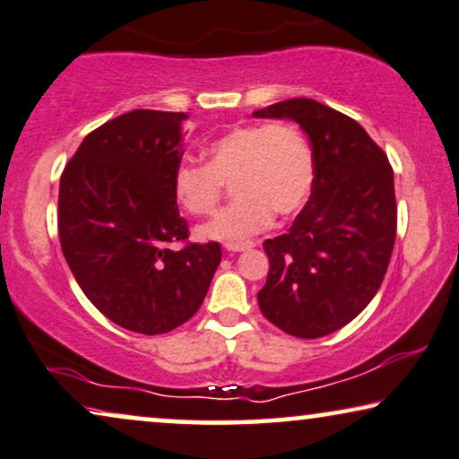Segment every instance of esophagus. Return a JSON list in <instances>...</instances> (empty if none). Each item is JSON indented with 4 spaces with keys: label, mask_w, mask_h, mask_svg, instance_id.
<instances>
[{
    "label": "esophagus",
    "mask_w": 459,
    "mask_h": 459,
    "mask_svg": "<svg viewBox=\"0 0 459 459\" xmlns=\"http://www.w3.org/2000/svg\"><path fill=\"white\" fill-rule=\"evenodd\" d=\"M254 243H249V241H246V243H226V249H229V252H243V249H249L252 247Z\"/></svg>",
    "instance_id": "obj_1"
}]
</instances>
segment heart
Listing matches in <instances>:
<instances>
[{"label":"heart","mask_w":459,"mask_h":459,"mask_svg":"<svg viewBox=\"0 0 459 459\" xmlns=\"http://www.w3.org/2000/svg\"><path fill=\"white\" fill-rule=\"evenodd\" d=\"M205 152L207 165L184 160L173 171L171 190L179 207L193 216L212 213L230 179L237 201L199 226L201 239L246 241L269 229L273 212L290 218L309 201L316 162L297 125L235 126Z\"/></svg>","instance_id":"heart-1"}]
</instances>
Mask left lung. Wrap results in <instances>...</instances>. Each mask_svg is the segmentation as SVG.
Instances as JSON below:
<instances>
[{"label": "left lung", "mask_w": 459, "mask_h": 459, "mask_svg": "<svg viewBox=\"0 0 459 459\" xmlns=\"http://www.w3.org/2000/svg\"><path fill=\"white\" fill-rule=\"evenodd\" d=\"M254 116L299 123L316 162L303 212L263 246L260 311L283 333L320 339L362 313L384 281L396 239L392 165L356 120L320 101L297 97Z\"/></svg>", "instance_id": "left-lung-1"}]
</instances>
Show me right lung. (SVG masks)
Listing matches in <instances>:
<instances>
[{
    "label": "right lung",
    "instance_id": "add662e5",
    "mask_svg": "<svg viewBox=\"0 0 459 459\" xmlns=\"http://www.w3.org/2000/svg\"><path fill=\"white\" fill-rule=\"evenodd\" d=\"M184 112L133 109L84 137L59 186L63 256L86 299L139 334L182 326L199 309L222 249L188 239L171 178Z\"/></svg>",
    "mask_w": 459,
    "mask_h": 459
}]
</instances>
